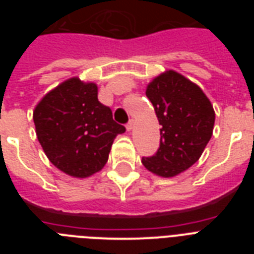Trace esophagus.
Masks as SVG:
<instances>
[{
  "label": "esophagus",
  "mask_w": 254,
  "mask_h": 254,
  "mask_svg": "<svg viewBox=\"0 0 254 254\" xmlns=\"http://www.w3.org/2000/svg\"><path fill=\"white\" fill-rule=\"evenodd\" d=\"M133 127H134L133 121H129V122L126 125V129H127V131H132V129H133Z\"/></svg>",
  "instance_id": "obj_1"
}]
</instances>
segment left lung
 I'll return each instance as SVG.
<instances>
[{
    "label": "left lung",
    "instance_id": "1",
    "mask_svg": "<svg viewBox=\"0 0 254 254\" xmlns=\"http://www.w3.org/2000/svg\"><path fill=\"white\" fill-rule=\"evenodd\" d=\"M146 96L161 125L160 146L142 164L156 176L172 178L201 158L214 131L215 111L198 85L173 69L147 85Z\"/></svg>",
    "mask_w": 254,
    "mask_h": 254
}]
</instances>
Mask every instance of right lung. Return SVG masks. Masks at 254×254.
I'll use <instances>...</instances> for the list:
<instances>
[{"instance_id":"obj_1","label":"right lung","mask_w":254,"mask_h":254,"mask_svg":"<svg viewBox=\"0 0 254 254\" xmlns=\"http://www.w3.org/2000/svg\"><path fill=\"white\" fill-rule=\"evenodd\" d=\"M35 132L56 168L73 178L100 172L117 134L126 128L98 100L94 82L71 77L42 98L33 112Z\"/></svg>"}]
</instances>
